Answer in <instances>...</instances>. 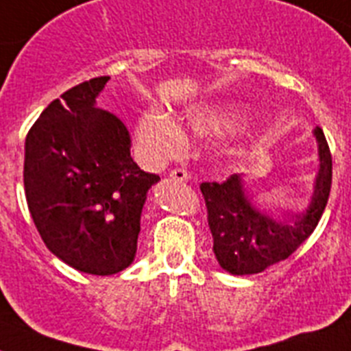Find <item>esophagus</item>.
<instances>
[{
	"instance_id": "esophagus-1",
	"label": "esophagus",
	"mask_w": 351,
	"mask_h": 351,
	"mask_svg": "<svg viewBox=\"0 0 351 351\" xmlns=\"http://www.w3.org/2000/svg\"><path fill=\"white\" fill-rule=\"evenodd\" d=\"M167 176H169V178H173V180H180V182L189 180V175H187V171L185 169H173Z\"/></svg>"
}]
</instances>
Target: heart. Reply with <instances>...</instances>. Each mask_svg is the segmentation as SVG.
Instances as JSON below:
<instances>
[{
	"label": "heart",
	"instance_id": "heart-1",
	"mask_svg": "<svg viewBox=\"0 0 351 351\" xmlns=\"http://www.w3.org/2000/svg\"><path fill=\"white\" fill-rule=\"evenodd\" d=\"M243 123L244 114L237 107L225 103H203L184 112L182 128L164 114H143L135 123L134 134L144 158L152 164H160L185 148L184 134L207 139L239 130Z\"/></svg>",
	"mask_w": 351,
	"mask_h": 351
}]
</instances>
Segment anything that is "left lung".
<instances>
[{"instance_id": "8db88e82", "label": "left lung", "mask_w": 351, "mask_h": 351, "mask_svg": "<svg viewBox=\"0 0 351 351\" xmlns=\"http://www.w3.org/2000/svg\"><path fill=\"white\" fill-rule=\"evenodd\" d=\"M317 143V169L307 208L273 217L253 203L244 175H232L223 184L199 185L207 203L208 226L214 239V255L230 275H255L296 252L314 232L325 210L332 185V155L325 134L314 128Z\"/></svg>"}]
</instances>
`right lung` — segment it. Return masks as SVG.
<instances>
[{
  "label": "right lung",
  "instance_id": "add662e5",
  "mask_svg": "<svg viewBox=\"0 0 351 351\" xmlns=\"http://www.w3.org/2000/svg\"><path fill=\"white\" fill-rule=\"evenodd\" d=\"M110 76L53 99L26 135L25 194L44 244L67 266L116 275L134 262L141 214L160 178L130 157V135L96 107Z\"/></svg>",
  "mask_w": 351,
  "mask_h": 351
}]
</instances>
